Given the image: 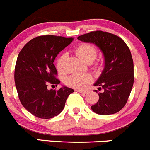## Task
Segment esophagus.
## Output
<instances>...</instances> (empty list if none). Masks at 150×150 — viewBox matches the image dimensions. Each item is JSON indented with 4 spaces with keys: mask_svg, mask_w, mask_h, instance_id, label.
Returning <instances> with one entry per match:
<instances>
[{
    "mask_svg": "<svg viewBox=\"0 0 150 150\" xmlns=\"http://www.w3.org/2000/svg\"><path fill=\"white\" fill-rule=\"evenodd\" d=\"M75 90L76 92H79V93H83V94H86V93H87V90H79V89H76Z\"/></svg>",
    "mask_w": 150,
    "mask_h": 150,
    "instance_id": "obj_1",
    "label": "esophagus"
}]
</instances>
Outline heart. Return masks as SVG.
<instances>
[{"instance_id":"b5f03b06","label":"heart","mask_w":150,"mask_h":150,"mask_svg":"<svg viewBox=\"0 0 150 150\" xmlns=\"http://www.w3.org/2000/svg\"><path fill=\"white\" fill-rule=\"evenodd\" d=\"M76 54L80 59L84 62L92 61L95 60L97 55V49L90 44H81L76 49ZM67 54H63L57 59V69L58 72L63 74L66 72V63ZM92 81L91 76L87 74H75L68 76L66 79V84L69 87L76 89H82Z\"/></svg>"}]
</instances>
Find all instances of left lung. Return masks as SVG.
<instances>
[{
    "mask_svg": "<svg viewBox=\"0 0 150 150\" xmlns=\"http://www.w3.org/2000/svg\"><path fill=\"white\" fill-rule=\"evenodd\" d=\"M77 38L95 44L104 57L103 70L94 83L103 92L98 93V101L91 109L101 115L117 113L126 104L133 85V61L128 47L117 35L101 30L88 33Z\"/></svg>",
    "mask_w": 150,
    "mask_h": 150,
    "instance_id": "left-lung-1",
    "label": "left lung"
}]
</instances>
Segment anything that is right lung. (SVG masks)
<instances>
[{
	"label": "right lung",
	"instance_id": "obj_1",
	"mask_svg": "<svg viewBox=\"0 0 150 150\" xmlns=\"http://www.w3.org/2000/svg\"><path fill=\"white\" fill-rule=\"evenodd\" d=\"M73 41V38L41 35L31 39L19 53L14 81L20 102L25 109L41 119L57 116L65 107L66 99L74 90L63 86L48 90L47 84H59L55 77V57Z\"/></svg>",
	"mask_w": 150,
	"mask_h": 150
}]
</instances>
